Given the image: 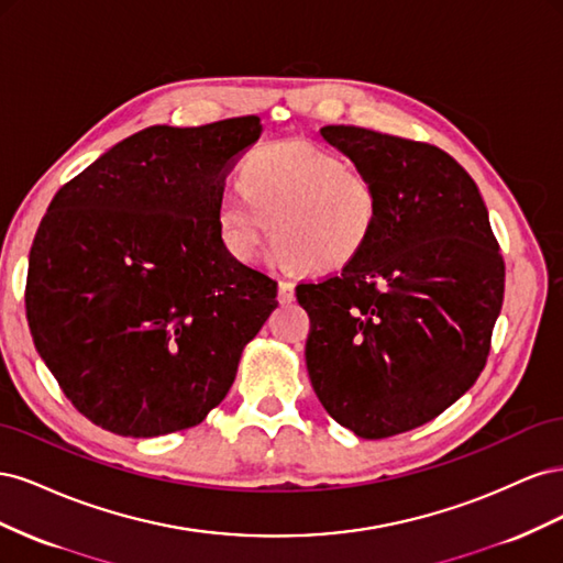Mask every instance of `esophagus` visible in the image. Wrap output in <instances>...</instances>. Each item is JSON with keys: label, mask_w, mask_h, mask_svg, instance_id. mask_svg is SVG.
Instances as JSON below:
<instances>
[{"label": "esophagus", "mask_w": 563, "mask_h": 563, "mask_svg": "<svg viewBox=\"0 0 563 563\" xmlns=\"http://www.w3.org/2000/svg\"><path fill=\"white\" fill-rule=\"evenodd\" d=\"M279 302L286 305V302H294L296 300V284L291 279H282L279 282Z\"/></svg>", "instance_id": "1"}]
</instances>
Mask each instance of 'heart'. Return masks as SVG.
I'll use <instances>...</instances> for the list:
<instances>
[{
  "mask_svg": "<svg viewBox=\"0 0 563 563\" xmlns=\"http://www.w3.org/2000/svg\"><path fill=\"white\" fill-rule=\"evenodd\" d=\"M380 197L362 168L308 141L253 150L240 187L218 201L220 240L242 263H263L275 236L294 265L333 272L352 263L376 232Z\"/></svg>",
  "mask_w": 563,
  "mask_h": 563,
  "instance_id": "b5f03b06",
  "label": "heart"
}]
</instances>
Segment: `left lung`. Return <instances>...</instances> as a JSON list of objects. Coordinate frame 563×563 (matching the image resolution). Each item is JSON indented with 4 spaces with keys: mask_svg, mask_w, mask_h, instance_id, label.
Listing matches in <instances>:
<instances>
[{
    "mask_svg": "<svg viewBox=\"0 0 563 563\" xmlns=\"http://www.w3.org/2000/svg\"><path fill=\"white\" fill-rule=\"evenodd\" d=\"M376 183L380 216L340 275L300 282L305 364L327 413L362 439L430 422L479 378L503 308L505 261L476 183L444 150L323 126Z\"/></svg>",
    "mask_w": 563,
    "mask_h": 563,
    "instance_id": "obj_1",
    "label": "left lung"
}]
</instances>
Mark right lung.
Instances as JSON below:
<instances>
[{"label": "right lung", "instance_id": "obj_1", "mask_svg": "<svg viewBox=\"0 0 563 563\" xmlns=\"http://www.w3.org/2000/svg\"><path fill=\"white\" fill-rule=\"evenodd\" d=\"M255 114L117 143L51 199L25 314L63 395L98 428L162 437L225 399L277 282L220 240L218 201L258 141Z\"/></svg>", "mask_w": 563, "mask_h": 563}]
</instances>
